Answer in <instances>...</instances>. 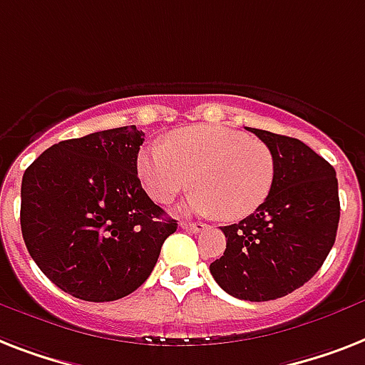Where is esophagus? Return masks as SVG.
I'll return each instance as SVG.
<instances>
[{"label": "esophagus", "instance_id": "esophagus-1", "mask_svg": "<svg viewBox=\"0 0 365 365\" xmlns=\"http://www.w3.org/2000/svg\"><path fill=\"white\" fill-rule=\"evenodd\" d=\"M182 227L185 230H189V232H204V230H208V225L206 223H191V221L182 223Z\"/></svg>", "mask_w": 365, "mask_h": 365}]
</instances>
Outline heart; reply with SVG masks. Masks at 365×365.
Segmentation results:
<instances>
[{"mask_svg": "<svg viewBox=\"0 0 365 365\" xmlns=\"http://www.w3.org/2000/svg\"><path fill=\"white\" fill-rule=\"evenodd\" d=\"M275 157L266 144L221 125H189L174 131L167 144L144 148L136 173L148 195L173 202L197 185L187 200L197 213H219L240 221L266 202L275 182Z\"/></svg>", "mask_w": 365, "mask_h": 365, "instance_id": "1", "label": "heart"}]
</instances>
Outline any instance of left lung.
Returning <instances> with one entry per match:
<instances>
[{
  "mask_svg": "<svg viewBox=\"0 0 365 365\" xmlns=\"http://www.w3.org/2000/svg\"><path fill=\"white\" fill-rule=\"evenodd\" d=\"M275 157L274 189L259 210L221 227L223 257L213 279L234 298L268 302L313 277L336 242L339 195L336 170L298 138L251 129Z\"/></svg>",
  "mask_w": 365,
  "mask_h": 365,
  "instance_id": "left-lung-1",
  "label": "left lung"
}]
</instances>
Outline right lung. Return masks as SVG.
Listing matches in <instances>:
<instances>
[{"label": "right lung", "mask_w": 365, "mask_h": 365, "mask_svg": "<svg viewBox=\"0 0 365 365\" xmlns=\"http://www.w3.org/2000/svg\"><path fill=\"white\" fill-rule=\"evenodd\" d=\"M135 125L50 146L22 178L20 227L56 287L86 302L131 294L150 277L178 223L142 189Z\"/></svg>", "instance_id": "1"}]
</instances>
